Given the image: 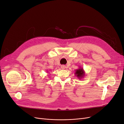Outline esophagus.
<instances>
[{"label":"esophagus","instance_id":"34e87169","mask_svg":"<svg viewBox=\"0 0 124 124\" xmlns=\"http://www.w3.org/2000/svg\"><path fill=\"white\" fill-rule=\"evenodd\" d=\"M61 68H62V69H64L65 68V66H64V65H62V66H61Z\"/></svg>","mask_w":124,"mask_h":124}]
</instances>
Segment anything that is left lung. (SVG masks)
Listing matches in <instances>:
<instances>
[{
  "label": "left lung",
  "mask_w": 124,
  "mask_h": 124,
  "mask_svg": "<svg viewBox=\"0 0 124 124\" xmlns=\"http://www.w3.org/2000/svg\"><path fill=\"white\" fill-rule=\"evenodd\" d=\"M75 75L77 76L78 79H81L82 78H83L85 75V71H84L83 69L80 67L79 69L76 70Z\"/></svg>",
  "instance_id": "8db88e82"
}]
</instances>
